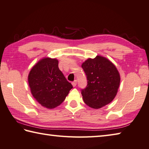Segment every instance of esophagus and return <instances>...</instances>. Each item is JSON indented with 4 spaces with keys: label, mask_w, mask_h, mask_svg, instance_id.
<instances>
[{
    "label": "esophagus",
    "mask_w": 149,
    "mask_h": 149,
    "mask_svg": "<svg viewBox=\"0 0 149 149\" xmlns=\"http://www.w3.org/2000/svg\"><path fill=\"white\" fill-rule=\"evenodd\" d=\"M72 84L73 86H76V85H77V80H75L74 81L72 82Z\"/></svg>",
    "instance_id": "obj_1"
}]
</instances>
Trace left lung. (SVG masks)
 <instances>
[{"label":"left lung","mask_w":149,"mask_h":149,"mask_svg":"<svg viewBox=\"0 0 149 149\" xmlns=\"http://www.w3.org/2000/svg\"><path fill=\"white\" fill-rule=\"evenodd\" d=\"M87 85L81 89L84 102L93 109H99L115 98L120 85V75L115 66L101 56L88 58L82 64Z\"/></svg>","instance_id":"obj_1"}]
</instances>
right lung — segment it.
<instances>
[{"instance_id": "obj_1", "label": "right lung", "mask_w": 149, "mask_h": 149, "mask_svg": "<svg viewBox=\"0 0 149 149\" xmlns=\"http://www.w3.org/2000/svg\"><path fill=\"white\" fill-rule=\"evenodd\" d=\"M55 58H45L31 69L28 77L31 93L42 106L53 109L65 100L72 85L58 68Z\"/></svg>"}]
</instances>
